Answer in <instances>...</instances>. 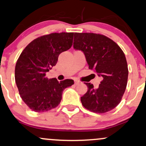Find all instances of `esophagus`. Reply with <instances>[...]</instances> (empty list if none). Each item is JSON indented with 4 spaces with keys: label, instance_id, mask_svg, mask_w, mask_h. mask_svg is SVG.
<instances>
[{
    "label": "esophagus",
    "instance_id": "obj_1",
    "mask_svg": "<svg viewBox=\"0 0 146 146\" xmlns=\"http://www.w3.org/2000/svg\"><path fill=\"white\" fill-rule=\"evenodd\" d=\"M80 84V82L79 80H75V85H78Z\"/></svg>",
    "mask_w": 146,
    "mask_h": 146
}]
</instances>
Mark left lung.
<instances>
[{"label": "left lung", "mask_w": 146, "mask_h": 146, "mask_svg": "<svg viewBox=\"0 0 146 146\" xmlns=\"http://www.w3.org/2000/svg\"><path fill=\"white\" fill-rule=\"evenodd\" d=\"M73 47L84 52L89 68L102 78L97 88L85 83L88 91L81 97L82 104L94 113L111 111L120 103L127 85L129 70L123 51L108 36L90 33H75Z\"/></svg>", "instance_id": "left-lung-1"}]
</instances>
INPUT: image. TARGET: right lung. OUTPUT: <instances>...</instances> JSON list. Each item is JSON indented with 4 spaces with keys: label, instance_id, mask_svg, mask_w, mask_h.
<instances>
[{
    "label": "right lung",
    "instance_id": "add662e5",
    "mask_svg": "<svg viewBox=\"0 0 146 146\" xmlns=\"http://www.w3.org/2000/svg\"><path fill=\"white\" fill-rule=\"evenodd\" d=\"M73 33H51L35 38L17 59L15 80L21 98L35 112L50 111L62 99V92L74 84L72 80L58 82L46 78L57 63L60 54L73 45Z\"/></svg>",
    "mask_w": 146,
    "mask_h": 146
}]
</instances>
